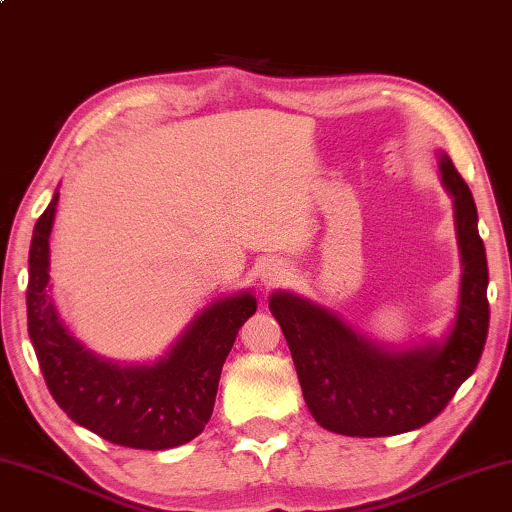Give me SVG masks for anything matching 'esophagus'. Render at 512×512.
Instances as JSON below:
<instances>
[{"mask_svg": "<svg viewBox=\"0 0 512 512\" xmlns=\"http://www.w3.org/2000/svg\"><path fill=\"white\" fill-rule=\"evenodd\" d=\"M286 276H288L286 267H281L279 263H267V265H263V270H261V281H263L265 288L279 286V283L286 281Z\"/></svg>", "mask_w": 512, "mask_h": 512, "instance_id": "esophagus-1", "label": "esophagus"}]
</instances>
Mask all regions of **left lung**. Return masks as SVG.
<instances>
[{
    "mask_svg": "<svg viewBox=\"0 0 512 512\" xmlns=\"http://www.w3.org/2000/svg\"><path fill=\"white\" fill-rule=\"evenodd\" d=\"M440 177L454 197L460 249V297L442 342L385 349L290 292H274L270 311L286 335L306 406L324 429L356 438L415 431L438 417L479 365L488 338V258L467 183L447 154Z\"/></svg>",
    "mask_w": 512,
    "mask_h": 512,
    "instance_id": "8db88e82",
    "label": "left lung"
}]
</instances>
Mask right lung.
<instances>
[{
    "mask_svg": "<svg viewBox=\"0 0 512 512\" xmlns=\"http://www.w3.org/2000/svg\"><path fill=\"white\" fill-rule=\"evenodd\" d=\"M58 192L38 217L29 249V338L56 404L113 445L161 451L186 445L213 415L222 365L256 313L251 292L206 306L152 365H117L67 331L49 297V233Z\"/></svg>",
    "mask_w": 512,
    "mask_h": 512,
    "instance_id": "1",
    "label": "right lung"
}]
</instances>
